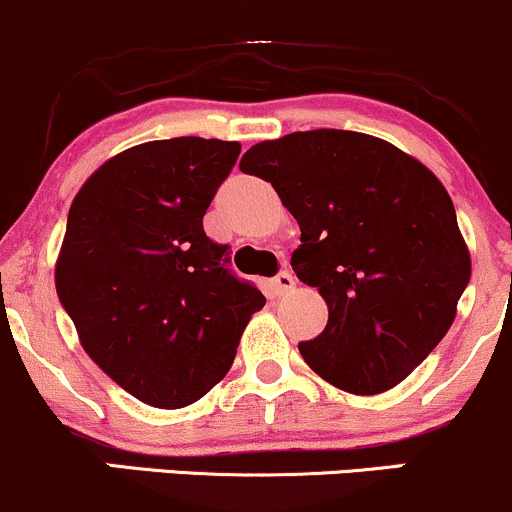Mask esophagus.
Masks as SVG:
<instances>
[{"label": "esophagus", "mask_w": 512, "mask_h": 512, "mask_svg": "<svg viewBox=\"0 0 512 512\" xmlns=\"http://www.w3.org/2000/svg\"><path fill=\"white\" fill-rule=\"evenodd\" d=\"M294 284H296L294 277H291L289 272H279L277 277H272V289L277 296H282V294H286V291L294 289Z\"/></svg>", "instance_id": "34e87169"}]
</instances>
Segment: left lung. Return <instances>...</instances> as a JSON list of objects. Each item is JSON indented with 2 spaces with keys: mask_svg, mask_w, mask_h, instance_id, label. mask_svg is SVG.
I'll return each instance as SVG.
<instances>
[{
  "mask_svg": "<svg viewBox=\"0 0 512 512\" xmlns=\"http://www.w3.org/2000/svg\"><path fill=\"white\" fill-rule=\"evenodd\" d=\"M240 170L299 221L291 267L328 303L323 333L299 342L308 367L359 396L406 379L447 335L471 277L440 179L384 140L335 128L252 145Z\"/></svg>",
  "mask_w": 512,
  "mask_h": 512,
  "instance_id": "obj_1",
  "label": "left lung"
}]
</instances>
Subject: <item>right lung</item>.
I'll return each mask as SVG.
<instances>
[{
  "mask_svg": "<svg viewBox=\"0 0 512 512\" xmlns=\"http://www.w3.org/2000/svg\"><path fill=\"white\" fill-rule=\"evenodd\" d=\"M240 155L230 140L170 138L111 157L67 213L55 289L89 357L155 408H184L226 376L265 306L235 277L204 213Z\"/></svg>",
  "mask_w": 512,
  "mask_h": 512,
  "instance_id": "right-lung-1",
  "label": "right lung"
}]
</instances>
